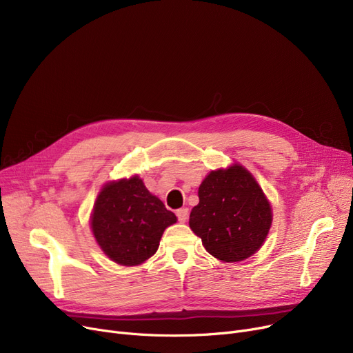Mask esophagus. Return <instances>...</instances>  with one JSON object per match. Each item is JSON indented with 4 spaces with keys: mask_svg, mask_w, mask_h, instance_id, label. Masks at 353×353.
I'll use <instances>...</instances> for the list:
<instances>
[{
    "mask_svg": "<svg viewBox=\"0 0 353 353\" xmlns=\"http://www.w3.org/2000/svg\"><path fill=\"white\" fill-rule=\"evenodd\" d=\"M176 216H177V219H179L180 223H184V221H186V220H188V217H189V209H188V208H181V209H179V210L176 212Z\"/></svg>",
    "mask_w": 353,
    "mask_h": 353,
    "instance_id": "1",
    "label": "esophagus"
}]
</instances>
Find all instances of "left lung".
I'll return each mask as SVG.
<instances>
[{
    "instance_id": "left-lung-1",
    "label": "left lung",
    "mask_w": 353,
    "mask_h": 353,
    "mask_svg": "<svg viewBox=\"0 0 353 353\" xmlns=\"http://www.w3.org/2000/svg\"><path fill=\"white\" fill-rule=\"evenodd\" d=\"M190 229L205 249L223 262H240L263 245L272 208L262 188L243 165L210 172L199 188Z\"/></svg>"
}]
</instances>
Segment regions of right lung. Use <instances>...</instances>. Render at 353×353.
I'll use <instances>...</instances> for the list:
<instances>
[{
  "label": "right lung",
  "instance_id": "right-lung-1",
  "mask_svg": "<svg viewBox=\"0 0 353 353\" xmlns=\"http://www.w3.org/2000/svg\"><path fill=\"white\" fill-rule=\"evenodd\" d=\"M90 221L99 246L111 261L137 266L157 252L163 232L177 217L133 176L104 184Z\"/></svg>",
  "mask_w": 353,
  "mask_h": 353
}]
</instances>
